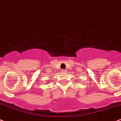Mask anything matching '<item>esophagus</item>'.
Wrapping results in <instances>:
<instances>
[{"label":"esophagus","mask_w":121,"mask_h":121,"mask_svg":"<svg viewBox=\"0 0 121 121\" xmlns=\"http://www.w3.org/2000/svg\"><path fill=\"white\" fill-rule=\"evenodd\" d=\"M62 71H63V72H65V71H66V70H64V69H63V70H62Z\"/></svg>","instance_id":"esophagus-1"}]
</instances>
